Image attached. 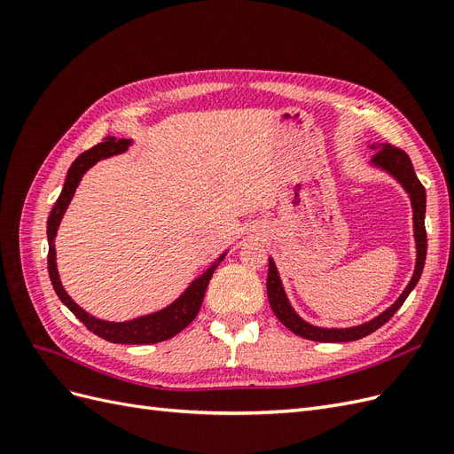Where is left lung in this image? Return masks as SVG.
<instances>
[{
	"label": "left lung",
	"instance_id": "left-lung-1",
	"mask_svg": "<svg viewBox=\"0 0 454 454\" xmlns=\"http://www.w3.org/2000/svg\"><path fill=\"white\" fill-rule=\"evenodd\" d=\"M371 149H379L375 157L371 159V164H373L375 168H380L387 174H390L409 195L411 208H413V232H415V244H417L415 272H413V277H411L405 290L402 292V295L395 299V303H392L387 310L375 316L373 320H369L360 325H352V327H320V325L309 324L294 310L292 303L287 301V295L284 292L278 269H277V265H274L272 257H269L267 295H269L270 309L274 314H277V318L287 329H290V332H294L295 335L303 337V339L318 340V342H348V340H358L369 333L377 332V329L387 324L395 314V310L403 305V301L409 297L411 292H413V287L417 286L420 274H422L424 261H426V246H428L426 244V229H424L426 191H424L422 184L419 182L413 164H411V159L405 151L397 149L390 144H377V145H371Z\"/></svg>",
	"mask_w": 454,
	"mask_h": 454
}]
</instances>
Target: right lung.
<instances>
[{
    "label": "right lung",
    "instance_id": "add662e5",
    "mask_svg": "<svg viewBox=\"0 0 454 454\" xmlns=\"http://www.w3.org/2000/svg\"><path fill=\"white\" fill-rule=\"evenodd\" d=\"M130 144H132V140H122V138H115V136H107L104 142L90 147L89 151H85V153H81L72 162V167H70V170H67V176H66L62 193H60L59 200L54 202L51 215L47 219V240H49L47 265H49V277H51L52 287H54V292H57L59 299L77 316L81 322L87 325V329H90L94 335H98L109 342H119V345H153V342L167 340V339L174 337L176 333H180L182 329H185L191 322L195 320V316L200 310L206 287H208L212 274L217 269V265L222 263L227 252L219 255L214 263L200 274L199 278L191 282L187 286V290L168 307H164L157 312L140 316V318H134L129 322H107V320L94 318V316L85 312L70 295L66 294L64 286L60 282V277H59V269H57V250H54V239H57L59 225L67 210V204L72 202V199L75 195V189L81 182V177H83L85 172L90 167H94L98 160L125 153Z\"/></svg>",
    "mask_w": 454,
    "mask_h": 454
}]
</instances>
